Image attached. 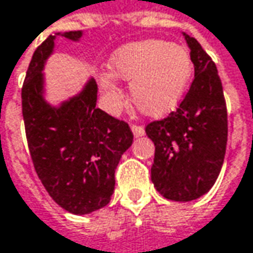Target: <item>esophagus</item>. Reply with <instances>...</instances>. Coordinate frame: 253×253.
<instances>
[{"instance_id": "esophagus-1", "label": "esophagus", "mask_w": 253, "mask_h": 253, "mask_svg": "<svg viewBox=\"0 0 253 253\" xmlns=\"http://www.w3.org/2000/svg\"><path fill=\"white\" fill-rule=\"evenodd\" d=\"M131 129H132V132H134V135L135 136H142L144 134H145V129H144V126H142V125L132 124V125H131Z\"/></svg>"}]
</instances>
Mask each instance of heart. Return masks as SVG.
Listing matches in <instances>:
<instances>
[{"label":"heart","mask_w":253,"mask_h":253,"mask_svg":"<svg viewBox=\"0 0 253 253\" xmlns=\"http://www.w3.org/2000/svg\"><path fill=\"white\" fill-rule=\"evenodd\" d=\"M109 70L131 83L132 100L142 114L160 117L175 108L186 93L193 63L183 45L142 40L118 48L109 60ZM100 83L108 98H119L112 76H102Z\"/></svg>","instance_id":"b5f03b06"}]
</instances>
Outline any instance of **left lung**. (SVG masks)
I'll return each mask as SVG.
<instances>
[{"instance_id": "left-lung-1", "label": "left lung", "mask_w": 253, "mask_h": 253, "mask_svg": "<svg viewBox=\"0 0 253 253\" xmlns=\"http://www.w3.org/2000/svg\"><path fill=\"white\" fill-rule=\"evenodd\" d=\"M194 79L177 111L145 126L155 145L151 180L166 199L190 202L214 184L227 144V109L216 64L202 44L184 34Z\"/></svg>"}]
</instances>
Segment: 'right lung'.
Returning <instances> with one entry per match:
<instances>
[{
    "label": "right lung",
    "mask_w": 253,
    "mask_h": 253,
    "mask_svg": "<svg viewBox=\"0 0 253 253\" xmlns=\"http://www.w3.org/2000/svg\"><path fill=\"white\" fill-rule=\"evenodd\" d=\"M81 36V31L64 33L70 40ZM54 39L48 36L36 48L21 89L28 150L50 197L70 213L87 214L109 203L115 169L131 147L134 134L125 121L96 108L95 81L60 108L44 102L42 70Z\"/></svg>",
    "instance_id": "add662e5"
}]
</instances>
